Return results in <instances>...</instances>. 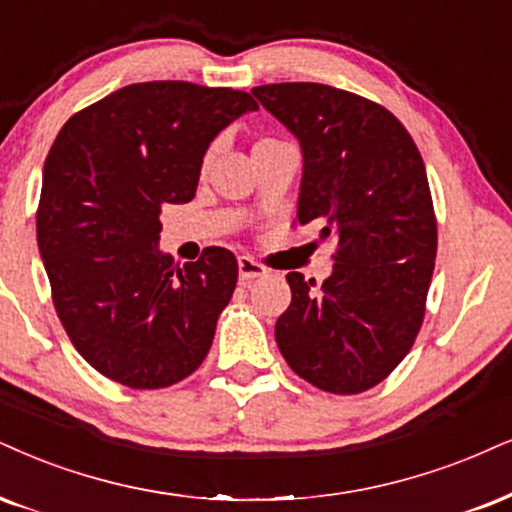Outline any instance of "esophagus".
Returning a JSON list of instances; mask_svg holds the SVG:
<instances>
[{
    "label": "esophagus",
    "mask_w": 512,
    "mask_h": 512,
    "mask_svg": "<svg viewBox=\"0 0 512 512\" xmlns=\"http://www.w3.org/2000/svg\"><path fill=\"white\" fill-rule=\"evenodd\" d=\"M237 266H239V280L242 282H251V280H256V277L268 275V268L249 256H239Z\"/></svg>",
    "instance_id": "esophagus-1"
}]
</instances>
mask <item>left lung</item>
I'll list each match as a JSON object with an SVG mask.
<instances>
[{
    "instance_id": "1",
    "label": "left lung",
    "mask_w": 512,
    "mask_h": 512,
    "mask_svg": "<svg viewBox=\"0 0 512 512\" xmlns=\"http://www.w3.org/2000/svg\"><path fill=\"white\" fill-rule=\"evenodd\" d=\"M251 94L304 151L296 223L334 239L320 292L289 273L292 304L275 339L301 380L361 394L387 380L418 337L437 256L425 163L413 137L377 102L320 82H277Z\"/></svg>"
}]
</instances>
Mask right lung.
I'll return each mask as SVG.
<instances>
[{
    "instance_id": "right-lung-1",
    "label": "right lung",
    "mask_w": 512,
    "mask_h": 512,
    "mask_svg": "<svg viewBox=\"0 0 512 512\" xmlns=\"http://www.w3.org/2000/svg\"><path fill=\"white\" fill-rule=\"evenodd\" d=\"M256 109L232 87L137 82L73 113L56 135L37 246L63 330L109 380L163 389L204 363L237 287V258L208 246L173 266L156 246L159 213L194 199L208 144Z\"/></svg>"
}]
</instances>
